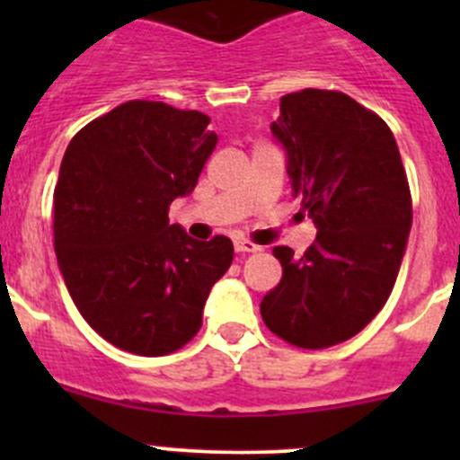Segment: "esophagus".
<instances>
[{
	"label": "esophagus",
	"instance_id": "obj_1",
	"mask_svg": "<svg viewBox=\"0 0 460 460\" xmlns=\"http://www.w3.org/2000/svg\"><path fill=\"white\" fill-rule=\"evenodd\" d=\"M234 249H235V253H253V252H258V244H253V243H249V240H234Z\"/></svg>",
	"mask_w": 460,
	"mask_h": 460
}]
</instances>
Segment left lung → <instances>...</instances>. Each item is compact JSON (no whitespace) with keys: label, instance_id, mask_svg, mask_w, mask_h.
<instances>
[{"label":"left lung","instance_id":"1","mask_svg":"<svg viewBox=\"0 0 460 460\" xmlns=\"http://www.w3.org/2000/svg\"><path fill=\"white\" fill-rule=\"evenodd\" d=\"M271 133L318 235L305 256L273 249L282 280L260 314L282 341L323 349L356 336L387 303L411 229L410 184L387 124L345 93L280 97Z\"/></svg>","mask_w":460,"mask_h":460}]
</instances>
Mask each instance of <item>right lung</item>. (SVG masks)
Wrapping results in <instances>:
<instances>
[{
    "mask_svg": "<svg viewBox=\"0 0 460 460\" xmlns=\"http://www.w3.org/2000/svg\"><path fill=\"white\" fill-rule=\"evenodd\" d=\"M208 122L164 102H127L64 153L53 200L64 285L86 323L131 354L187 345L234 260L225 235L202 243L169 222V204L193 191L217 144Z\"/></svg>",
    "mask_w": 460,
    "mask_h": 460,
    "instance_id": "obj_1",
    "label": "right lung"
}]
</instances>
